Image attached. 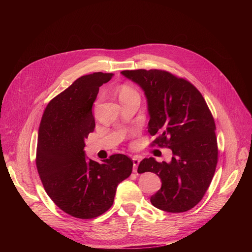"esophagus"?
<instances>
[{
    "label": "esophagus",
    "instance_id": "esophagus-1",
    "mask_svg": "<svg viewBox=\"0 0 252 252\" xmlns=\"http://www.w3.org/2000/svg\"><path fill=\"white\" fill-rule=\"evenodd\" d=\"M132 162H133V171L135 172L136 169H137V166H138V164L140 162V158H137V157H133L132 158Z\"/></svg>",
    "mask_w": 252,
    "mask_h": 252
}]
</instances>
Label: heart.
<instances>
[{
  "label": "heart",
  "mask_w": 252,
  "mask_h": 252,
  "mask_svg": "<svg viewBox=\"0 0 252 252\" xmlns=\"http://www.w3.org/2000/svg\"><path fill=\"white\" fill-rule=\"evenodd\" d=\"M119 97L121 102H123L130 98H139V94L134 88L125 84L119 89Z\"/></svg>",
  "instance_id": "heart-1"
}]
</instances>
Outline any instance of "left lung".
<instances>
[{
    "label": "left lung",
    "instance_id": "left-lung-1",
    "mask_svg": "<svg viewBox=\"0 0 252 252\" xmlns=\"http://www.w3.org/2000/svg\"><path fill=\"white\" fill-rule=\"evenodd\" d=\"M122 75L145 92L150 114L152 146L168 148L170 162L142 159L138 173L151 171L161 188L151 202L167 212H185L205 194L218 164L215 124L199 91L189 81L161 69L123 70Z\"/></svg>",
    "mask_w": 252,
    "mask_h": 252
}]
</instances>
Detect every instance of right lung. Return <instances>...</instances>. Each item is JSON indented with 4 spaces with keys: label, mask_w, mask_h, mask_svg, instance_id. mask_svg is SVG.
<instances>
[{
    "label": "right lung",
    "mask_w": 252,
    "mask_h": 252,
    "mask_svg": "<svg viewBox=\"0 0 252 252\" xmlns=\"http://www.w3.org/2000/svg\"><path fill=\"white\" fill-rule=\"evenodd\" d=\"M113 76L98 71L79 78L48 103L40 124L35 164L42 184L56 205L77 219L109 210L118 185L132 171L133 162L125 155L102 163L85 157V140L95 126L93 104Z\"/></svg>",
    "instance_id": "1"
}]
</instances>
